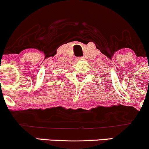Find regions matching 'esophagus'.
<instances>
[{"instance_id":"esophagus-1","label":"esophagus","mask_w":149,"mask_h":149,"mask_svg":"<svg viewBox=\"0 0 149 149\" xmlns=\"http://www.w3.org/2000/svg\"><path fill=\"white\" fill-rule=\"evenodd\" d=\"M76 59L78 60V61H81V60L84 59L83 57H78V58H76Z\"/></svg>"}]
</instances>
